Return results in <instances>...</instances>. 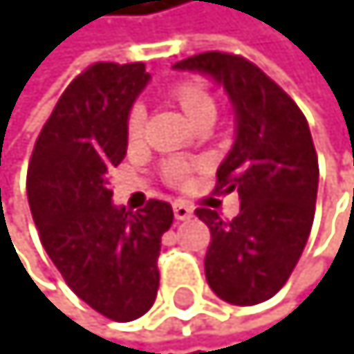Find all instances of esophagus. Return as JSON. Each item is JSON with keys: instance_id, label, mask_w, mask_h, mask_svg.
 Returning a JSON list of instances; mask_svg holds the SVG:
<instances>
[{"instance_id": "1", "label": "esophagus", "mask_w": 354, "mask_h": 354, "mask_svg": "<svg viewBox=\"0 0 354 354\" xmlns=\"http://www.w3.org/2000/svg\"><path fill=\"white\" fill-rule=\"evenodd\" d=\"M173 212H175V219L184 221V219H190L192 217V206H188L186 201H175Z\"/></svg>"}]
</instances>
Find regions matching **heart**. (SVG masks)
<instances>
[{"mask_svg":"<svg viewBox=\"0 0 354 354\" xmlns=\"http://www.w3.org/2000/svg\"><path fill=\"white\" fill-rule=\"evenodd\" d=\"M170 95H173V100L181 106V111L190 117V122H195L197 117L208 115V113L215 115V111H217L215 100H212L210 91L201 82H195V80L179 82V84H175L173 88H170ZM144 124H146L144 106L135 104L131 111H128V117H126L128 137H131V139L142 137ZM192 170H195V164L186 162V159H168V162L164 164V179L168 181L170 186H184V184H188Z\"/></svg>","mask_w":354,"mask_h":354,"instance_id":"heart-1","label":"heart"}]
</instances>
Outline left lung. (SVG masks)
Wrapping results in <instances>:
<instances>
[{
    "label": "left lung",
    "mask_w": 354,
    "mask_h": 354,
    "mask_svg": "<svg viewBox=\"0 0 354 354\" xmlns=\"http://www.w3.org/2000/svg\"><path fill=\"white\" fill-rule=\"evenodd\" d=\"M175 68L212 75L237 113V139L217 170L215 192L235 190L239 215L195 210L210 228L206 281L228 304H261L288 281L313 228L319 164L308 122L292 97L241 55L208 50Z\"/></svg>",
    "instance_id": "1"
}]
</instances>
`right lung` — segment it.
I'll list each match as a JSON object with an SVG mask.
<instances>
[{"instance_id": "right-lung-1", "label": "right lung", "mask_w": 354, "mask_h": 354, "mask_svg": "<svg viewBox=\"0 0 354 354\" xmlns=\"http://www.w3.org/2000/svg\"><path fill=\"white\" fill-rule=\"evenodd\" d=\"M146 82L142 62L82 71L44 124L26 177L48 257L77 297L113 322L155 304L162 235L173 223L162 199L137 212L113 206L111 173L126 157V117Z\"/></svg>"}]
</instances>
